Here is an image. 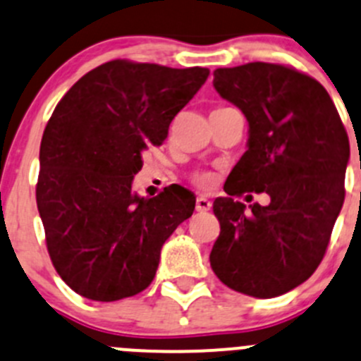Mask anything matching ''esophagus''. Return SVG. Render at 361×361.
I'll list each match as a JSON object with an SVG mask.
<instances>
[{
    "mask_svg": "<svg viewBox=\"0 0 361 361\" xmlns=\"http://www.w3.org/2000/svg\"><path fill=\"white\" fill-rule=\"evenodd\" d=\"M195 209H197V212H201V213L209 212V209H212V201H209V199H206V197H197V199H195Z\"/></svg>",
    "mask_w": 361,
    "mask_h": 361,
    "instance_id": "1",
    "label": "esophagus"
}]
</instances>
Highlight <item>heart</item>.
<instances>
[{
  "label": "heart",
  "mask_w": 361,
  "mask_h": 361,
  "mask_svg": "<svg viewBox=\"0 0 361 361\" xmlns=\"http://www.w3.org/2000/svg\"><path fill=\"white\" fill-rule=\"evenodd\" d=\"M190 180L192 183L197 185L199 188H208L212 187L213 183V174L208 173V171H194L190 174Z\"/></svg>",
  "instance_id": "b5f03b06"
}]
</instances>
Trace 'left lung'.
<instances>
[{
  "mask_svg": "<svg viewBox=\"0 0 361 361\" xmlns=\"http://www.w3.org/2000/svg\"><path fill=\"white\" fill-rule=\"evenodd\" d=\"M213 86L248 121L247 152L213 202L220 234L209 254L216 277L254 298L303 284L323 261L342 204L349 139L328 92L275 63L216 68ZM266 191L246 209L233 195Z\"/></svg>",
  "mask_w": 361,
  "mask_h": 361,
  "instance_id": "8db88e82",
  "label": "left lung"
}]
</instances>
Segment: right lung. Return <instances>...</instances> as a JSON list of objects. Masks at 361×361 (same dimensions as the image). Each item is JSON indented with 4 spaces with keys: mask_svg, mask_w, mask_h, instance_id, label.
Masks as SVG:
<instances>
[{
    "mask_svg": "<svg viewBox=\"0 0 361 361\" xmlns=\"http://www.w3.org/2000/svg\"><path fill=\"white\" fill-rule=\"evenodd\" d=\"M208 68L114 59L80 77L40 145L37 206L51 261L77 295L116 302L152 284L167 238L194 213V194L132 192L148 146L199 92Z\"/></svg>",
    "mask_w": 361,
    "mask_h": 361,
    "instance_id": "right-lung-1",
    "label": "right lung"
}]
</instances>
